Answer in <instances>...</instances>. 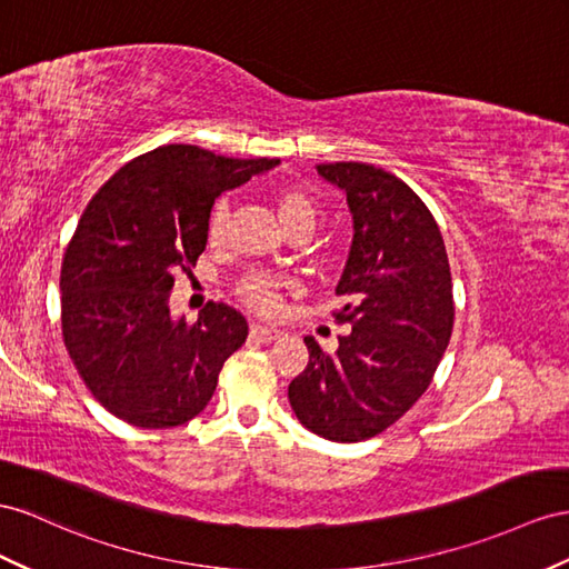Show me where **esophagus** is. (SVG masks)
I'll use <instances>...</instances> for the list:
<instances>
[{
	"mask_svg": "<svg viewBox=\"0 0 569 569\" xmlns=\"http://www.w3.org/2000/svg\"><path fill=\"white\" fill-rule=\"evenodd\" d=\"M250 333H252L254 339L264 341V343H271V341L283 337L281 329H273V327H267V325H252V327H250Z\"/></svg>",
	"mask_w": 569,
	"mask_h": 569,
	"instance_id": "34e87169",
	"label": "esophagus"
}]
</instances>
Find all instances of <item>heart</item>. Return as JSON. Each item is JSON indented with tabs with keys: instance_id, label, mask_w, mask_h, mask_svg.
<instances>
[{
	"instance_id": "1",
	"label": "heart",
	"mask_w": 569,
	"mask_h": 569,
	"mask_svg": "<svg viewBox=\"0 0 569 569\" xmlns=\"http://www.w3.org/2000/svg\"><path fill=\"white\" fill-rule=\"evenodd\" d=\"M279 218L281 223L290 221H310L315 223V203L302 192H283L279 197ZM228 221V199L216 201V207L209 216V238L221 240ZM281 281L267 273H257L242 286V298L250 308L259 312H276L281 305Z\"/></svg>"
}]
</instances>
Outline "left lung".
<instances>
[{
  "mask_svg": "<svg viewBox=\"0 0 569 569\" xmlns=\"http://www.w3.org/2000/svg\"><path fill=\"white\" fill-rule=\"evenodd\" d=\"M353 218L337 296L351 325L327 356L305 337L310 362L288 387L300 423L331 442L380 435L423 397L455 325L447 250L413 189L375 166H317Z\"/></svg>",
  "mask_w": 569,
  "mask_h": 569,
  "instance_id": "obj_1",
  "label": "left lung"
}]
</instances>
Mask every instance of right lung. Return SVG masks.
Wrapping results in <instances>:
<instances>
[{"instance_id":"right-lung-1","label":"right lung","mask_w":569,"mask_h":569,"mask_svg":"<svg viewBox=\"0 0 569 569\" xmlns=\"http://www.w3.org/2000/svg\"><path fill=\"white\" fill-rule=\"evenodd\" d=\"M281 166L170 143L120 168L86 207L62 261V337L91 395L137 428H174L211 401L247 319L209 302L172 317L174 276L209 240L213 201Z\"/></svg>"}]
</instances>
